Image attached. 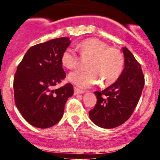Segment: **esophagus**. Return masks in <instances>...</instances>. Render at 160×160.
I'll return each instance as SVG.
<instances>
[{
  "label": "esophagus",
  "instance_id": "1",
  "mask_svg": "<svg viewBox=\"0 0 160 160\" xmlns=\"http://www.w3.org/2000/svg\"><path fill=\"white\" fill-rule=\"evenodd\" d=\"M84 90H81V89H78V87H74V95H78V94H82L84 93Z\"/></svg>",
  "mask_w": 160,
  "mask_h": 160
}]
</instances>
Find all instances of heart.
I'll use <instances>...</instances> for the list:
<instances>
[{"label": "heart", "mask_w": 160, "mask_h": 160, "mask_svg": "<svg viewBox=\"0 0 160 160\" xmlns=\"http://www.w3.org/2000/svg\"><path fill=\"white\" fill-rule=\"evenodd\" d=\"M82 55L90 56L86 63L87 70H77L68 75V80L79 87L88 88L102 82V85L113 83L120 78L124 60L119 49L110 47L96 38H88L78 43ZM62 64L66 68L72 69L78 64V56L74 49H66L62 52Z\"/></svg>", "instance_id": "obj_1"}]
</instances>
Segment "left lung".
I'll return each instance as SVG.
<instances>
[{"label":"left lung","mask_w":160,"mask_h":160,"mask_svg":"<svg viewBox=\"0 0 160 160\" xmlns=\"http://www.w3.org/2000/svg\"><path fill=\"white\" fill-rule=\"evenodd\" d=\"M125 67L120 78L102 92L96 91L97 103L89 112L91 120L99 127L112 128L131 117L144 85L141 65L126 47L122 48Z\"/></svg>","instance_id":"left-lung-1"}]
</instances>
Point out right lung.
Wrapping results in <instances>:
<instances>
[{
  "mask_svg": "<svg viewBox=\"0 0 160 160\" xmlns=\"http://www.w3.org/2000/svg\"><path fill=\"white\" fill-rule=\"evenodd\" d=\"M70 44L69 38H59L33 46L18 65L13 80L15 104L33 126L47 128L58 123L68 98L74 94L71 83L53 89L66 77L61 58Z\"/></svg>",
  "mask_w": 160,
  "mask_h": 160,
  "instance_id": "obj_1",
  "label": "right lung"
}]
</instances>
